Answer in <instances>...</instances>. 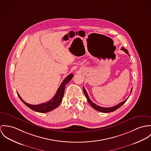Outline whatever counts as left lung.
I'll list each match as a JSON object with an SVG mask.
<instances>
[{
	"mask_svg": "<svg viewBox=\"0 0 151 151\" xmlns=\"http://www.w3.org/2000/svg\"><path fill=\"white\" fill-rule=\"evenodd\" d=\"M121 50H122L124 51L126 54H127L129 55V52H128V51L126 49H124V48H123V47H122V49H121ZM132 89L133 88H132L131 89V93H132ZM83 91H84V94H85V96H86V98H87V100L88 101V102H89V104H90V105L94 109H96V110H97V111H99V112H103V113H108V112H114V111H116L117 109H118L119 108H120L122 105H123L124 104V103L127 101V100L129 99V97L126 99V100H125L124 101H122V102H120V103H119V104H118L117 105H115V106H112V107H108V108H105V107H101L100 106H99V105H96L95 103H94L93 101H91V100L90 99V98H89V97H88V94H87V91H86V90H85V88H84V87H83Z\"/></svg>",
	"mask_w": 151,
	"mask_h": 151,
	"instance_id": "1",
	"label": "left lung"
}]
</instances>
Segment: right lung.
<instances>
[{
	"label": "right lung",
	"mask_w": 151,
	"mask_h": 151,
	"mask_svg": "<svg viewBox=\"0 0 151 151\" xmlns=\"http://www.w3.org/2000/svg\"><path fill=\"white\" fill-rule=\"evenodd\" d=\"M73 77V75L72 73L69 74L67 77L63 81V82L61 84L60 86L58 88L56 94L54 96V97L51 100L45 102L43 104H38V105H31L27 103L24 101L22 99V98L20 97L19 94L17 93V94L20 99V100L22 101L24 104H25L28 107L31 108L32 110L34 111L40 112V113H46L48 112H50L52 109L57 108L61 101L63 100V98L64 94V91H65V85L72 79V78Z\"/></svg>",
	"instance_id": "add662e5"
}]
</instances>
